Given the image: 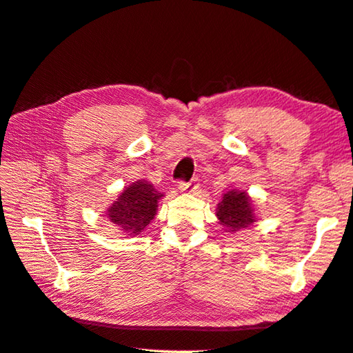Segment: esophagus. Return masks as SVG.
<instances>
[{
	"label": "esophagus",
	"instance_id": "1",
	"mask_svg": "<svg viewBox=\"0 0 353 353\" xmlns=\"http://www.w3.org/2000/svg\"><path fill=\"white\" fill-rule=\"evenodd\" d=\"M197 190V183L196 182H179V191L181 193H193V191Z\"/></svg>",
	"mask_w": 353,
	"mask_h": 353
}]
</instances>
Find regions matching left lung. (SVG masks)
<instances>
[{"instance_id": "1", "label": "left lung", "mask_w": 353, "mask_h": 353, "mask_svg": "<svg viewBox=\"0 0 353 353\" xmlns=\"http://www.w3.org/2000/svg\"><path fill=\"white\" fill-rule=\"evenodd\" d=\"M216 217L225 233H236L258 222L253 199L245 190L232 188L217 203Z\"/></svg>"}]
</instances>
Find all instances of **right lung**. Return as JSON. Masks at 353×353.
I'll use <instances>...</instances> for the list:
<instances>
[{"mask_svg":"<svg viewBox=\"0 0 353 353\" xmlns=\"http://www.w3.org/2000/svg\"><path fill=\"white\" fill-rule=\"evenodd\" d=\"M163 197L148 181H134L120 191L117 199L108 207L105 216L115 223L120 233L139 236L154 219L159 201Z\"/></svg>","mask_w":353,"mask_h":353,"instance_id":"add662e5","label":"right lung"}]
</instances>
